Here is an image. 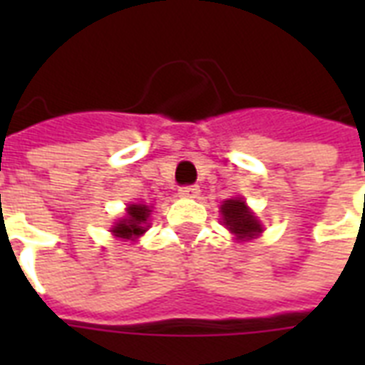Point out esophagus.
<instances>
[{
	"mask_svg": "<svg viewBox=\"0 0 365 365\" xmlns=\"http://www.w3.org/2000/svg\"><path fill=\"white\" fill-rule=\"evenodd\" d=\"M199 185H183V187H180V195L185 197V199H195V197H199Z\"/></svg>",
	"mask_w": 365,
	"mask_h": 365,
	"instance_id": "obj_1",
	"label": "esophagus"
}]
</instances>
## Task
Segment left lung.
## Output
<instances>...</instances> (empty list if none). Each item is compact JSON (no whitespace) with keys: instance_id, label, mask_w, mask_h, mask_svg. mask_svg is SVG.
Returning a JSON list of instances; mask_svg holds the SVG:
<instances>
[{"instance_id":"8db88e82","label":"left lung","mask_w":365,"mask_h":365,"mask_svg":"<svg viewBox=\"0 0 365 365\" xmlns=\"http://www.w3.org/2000/svg\"><path fill=\"white\" fill-rule=\"evenodd\" d=\"M223 223L229 231H233L239 239H254L255 235L261 233V223L254 217V214L246 208L244 200L229 199L222 205Z\"/></svg>"}]
</instances>
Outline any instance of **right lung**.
Instances as JSON below:
<instances>
[{
  "instance_id": "right-lung-1",
  "label": "right lung",
  "mask_w": 365,
  "mask_h": 365,
  "mask_svg": "<svg viewBox=\"0 0 365 365\" xmlns=\"http://www.w3.org/2000/svg\"><path fill=\"white\" fill-rule=\"evenodd\" d=\"M149 208L145 205H132L128 206V214L123 222H119L113 227V233L115 237H121V239H134V237H140V235L145 231V223H148L149 217Z\"/></svg>"
}]
</instances>
